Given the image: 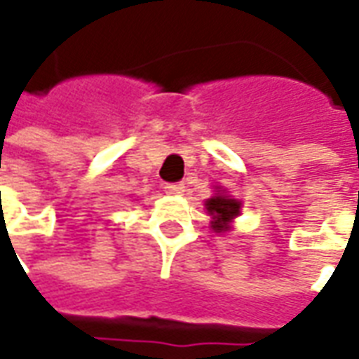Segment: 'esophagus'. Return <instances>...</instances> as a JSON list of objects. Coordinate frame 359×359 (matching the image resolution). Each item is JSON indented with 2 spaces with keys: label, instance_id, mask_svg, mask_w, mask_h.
Returning a JSON list of instances; mask_svg holds the SVG:
<instances>
[{
  "label": "esophagus",
  "instance_id": "obj_1",
  "mask_svg": "<svg viewBox=\"0 0 359 359\" xmlns=\"http://www.w3.org/2000/svg\"><path fill=\"white\" fill-rule=\"evenodd\" d=\"M165 192L171 196H180L184 192V184H180V182H175V184H167L165 187Z\"/></svg>",
  "mask_w": 359,
  "mask_h": 359
}]
</instances>
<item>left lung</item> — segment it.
I'll list each match as a JSON object with an SVG mask.
<instances>
[{"label": "left lung", "mask_w": 359, "mask_h": 359, "mask_svg": "<svg viewBox=\"0 0 359 359\" xmlns=\"http://www.w3.org/2000/svg\"><path fill=\"white\" fill-rule=\"evenodd\" d=\"M217 194L211 196L205 202V210L211 215V229L215 233H225L231 229V221L241 215V205L238 200H234L233 196L225 194V190H215Z\"/></svg>", "instance_id": "obj_1"}]
</instances>
